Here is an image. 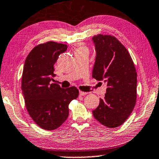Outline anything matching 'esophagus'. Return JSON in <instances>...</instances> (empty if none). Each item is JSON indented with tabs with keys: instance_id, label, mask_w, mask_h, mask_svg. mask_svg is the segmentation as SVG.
Instances as JSON below:
<instances>
[{
	"instance_id": "obj_1",
	"label": "esophagus",
	"mask_w": 159,
	"mask_h": 159,
	"mask_svg": "<svg viewBox=\"0 0 159 159\" xmlns=\"http://www.w3.org/2000/svg\"><path fill=\"white\" fill-rule=\"evenodd\" d=\"M88 92H84V91H79V94H80V95H81V96H84V95H87L88 94Z\"/></svg>"
}]
</instances>
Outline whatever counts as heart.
Masks as SVG:
<instances>
[{
	"label": "heart",
	"mask_w": 159,
	"mask_h": 159,
	"mask_svg": "<svg viewBox=\"0 0 159 159\" xmlns=\"http://www.w3.org/2000/svg\"><path fill=\"white\" fill-rule=\"evenodd\" d=\"M77 50H80H80H85V51H88V49H87V47L84 46V44H80L79 45V47H78L77 49H75V51H77Z\"/></svg>",
	"instance_id": "1"
}]
</instances>
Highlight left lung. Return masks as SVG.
Listing matches in <instances>:
<instances>
[{
	"mask_svg": "<svg viewBox=\"0 0 159 159\" xmlns=\"http://www.w3.org/2000/svg\"><path fill=\"white\" fill-rule=\"evenodd\" d=\"M96 58L92 76L107 83V91L93 111L95 119L109 128L122 125L137 101V74L129 52L115 37L97 34L93 37Z\"/></svg>",
	"mask_w": 159,
	"mask_h": 159,
	"instance_id": "1",
	"label": "left lung"
}]
</instances>
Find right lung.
Returning <instances> with one entry per match:
<instances>
[{
  "label": "right lung",
  "mask_w": 159,
  "mask_h": 159,
  "mask_svg": "<svg viewBox=\"0 0 159 159\" xmlns=\"http://www.w3.org/2000/svg\"><path fill=\"white\" fill-rule=\"evenodd\" d=\"M66 44L49 41L34 47L25 59L21 89L25 107L34 122L45 130L59 127L69 116V105L79 96L75 86L61 89L52 83L54 65Z\"/></svg>",
  "instance_id": "add662e5"
}]
</instances>
